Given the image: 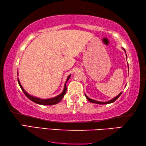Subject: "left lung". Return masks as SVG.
<instances>
[{"label": "left lung", "mask_w": 146, "mask_h": 146, "mask_svg": "<svg viewBox=\"0 0 146 146\" xmlns=\"http://www.w3.org/2000/svg\"><path fill=\"white\" fill-rule=\"evenodd\" d=\"M122 94V92H121L120 94H119L118 96H117L116 97H115V98H114L113 99H112L111 100H110V101H109V102H98V101H96V100H92V99H90V98H89V97L88 96H87L85 95V96H86V98H87V100H89V101L90 102H92V103H95V104H111V103H113L114 102H115L116 100L120 96V95Z\"/></svg>", "instance_id": "obj_1"}]
</instances>
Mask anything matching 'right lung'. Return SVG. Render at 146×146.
Here are the masks:
<instances>
[{"instance_id": "obj_1", "label": "right lung", "mask_w": 146, "mask_h": 146, "mask_svg": "<svg viewBox=\"0 0 146 146\" xmlns=\"http://www.w3.org/2000/svg\"><path fill=\"white\" fill-rule=\"evenodd\" d=\"M70 76H68V77L67 78V80H66V82L65 83V85H64V90L63 92L61 93V94H59V96H57L53 98H50V99H46V100H42V99H39V98H35V97H33L32 96H30L28 94L27 92H26L24 89L23 88L22 86H21L20 82H19V80H18V83H19V85L20 86V87L21 88V89L23 91V92L25 93V94L26 95V96L28 98H29L31 101H32L33 102L36 103L37 104H40V105H47V106H51V105H55L57 104V103H59V102L61 101V100L63 99V98L64 97V94H66V82H68V80H69V78H70Z\"/></svg>"}]
</instances>
